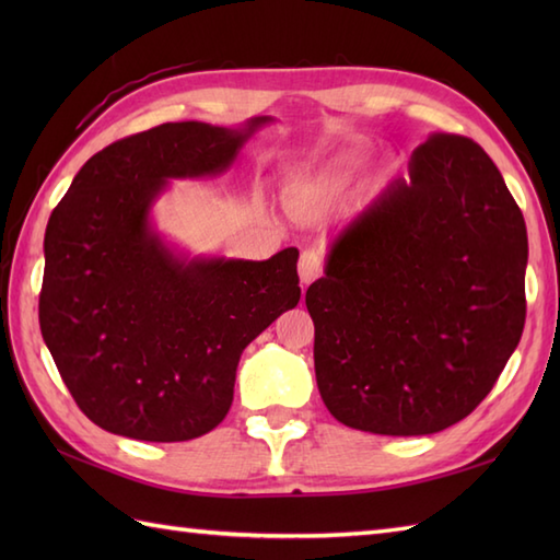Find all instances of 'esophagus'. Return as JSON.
<instances>
[{"label": "esophagus", "instance_id": "34e87169", "mask_svg": "<svg viewBox=\"0 0 560 560\" xmlns=\"http://www.w3.org/2000/svg\"><path fill=\"white\" fill-rule=\"evenodd\" d=\"M299 273L303 283L315 281L319 273H323V255L317 249H303V255L299 259Z\"/></svg>", "mask_w": 560, "mask_h": 560}]
</instances>
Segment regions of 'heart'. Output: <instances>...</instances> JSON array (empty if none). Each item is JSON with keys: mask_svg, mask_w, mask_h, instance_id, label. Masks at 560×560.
Segmentation results:
<instances>
[{"mask_svg": "<svg viewBox=\"0 0 560 560\" xmlns=\"http://www.w3.org/2000/svg\"><path fill=\"white\" fill-rule=\"evenodd\" d=\"M355 163H359V159H355V156H343L339 163L329 165V168H325V171L295 177L293 195L303 199V201L323 199L325 195L335 192V189L343 183V177H347L355 168Z\"/></svg>", "mask_w": 560, "mask_h": 560, "instance_id": "b5f03b06", "label": "heart"}]
</instances>
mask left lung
Wrapping results in <instances>:
<instances>
[{"label": "left lung", "mask_w": 560, "mask_h": 560, "mask_svg": "<svg viewBox=\"0 0 560 560\" xmlns=\"http://www.w3.org/2000/svg\"><path fill=\"white\" fill-rule=\"evenodd\" d=\"M527 229L479 144L431 135L331 241L305 305L329 413L431 435L493 389L525 327Z\"/></svg>", "instance_id": "obj_1"}]
</instances>
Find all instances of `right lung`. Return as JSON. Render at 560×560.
<instances>
[{
    "label": "right lung",
    "instance_id": "1",
    "mask_svg": "<svg viewBox=\"0 0 560 560\" xmlns=\"http://www.w3.org/2000/svg\"><path fill=\"white\" fill-rule=\"evenodd\" d=\"M267 122H165L115 141L47 221L40 331L103 431L149 443L209 433L231 409L243 349L299 305L295 247L265 261L189 259L151 223L171 180L229 171Z\"/></svg>",
    "mask_w": 560,
    "mask_h": 560
}]
</instances>
